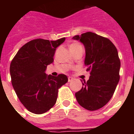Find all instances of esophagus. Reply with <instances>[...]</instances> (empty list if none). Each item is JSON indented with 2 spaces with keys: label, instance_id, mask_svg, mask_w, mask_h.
Instances as JSON below:
<instances>
[{
  "label": "esophagus",
  "instance_id": "obj_1",
  "mask_svg": "<svg viewBox=\"0 0 134 134\" xmlns=\"http://www.w3.org/2000/svg\"><path fill=\"white\" fill-rule=\"evenodd\" d=\"M73 80H74V79L72 77H68V82H72Z\"/></svg>",
  "mask_w": 134,
  "mask_h": 134
}]
</instances>
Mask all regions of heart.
<instances>
[{"label":"heart","mask_w":134,"mask_h":134,"mask_svg":"<svg viewBox=\"0 0 134 134\" xmlns=\"http://www.w3.org/2000/svg\"><path fill=\"white\" fill-rule=\"evenodd\" d=\"M82 47L80 45V43H78V42H74V43H72L70 46V49L71 52L77 50L79 49H82Z\"/></svg>","instance_id":"heart-1"}]
</instances>
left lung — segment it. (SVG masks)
Masks as SVG:
<instances>
[{"instance_id": "obj_1", "label": "left lung", "mask_w": 134, "mask_h": 134, "mask_svg": "<svg viewBox=\"0 0 134 134\" xmlns=\"http://www.w3.org/2000/svg\"><path fill=\"white\" fill-rule=\"evenodd\" d=\"M72 39L85 46V64L91 74L75 93L76 100L86 109H99L109 101L119 82L121 62L117 48L108 38L93 32L75 35Z\"/></svg>"}]
</instances>
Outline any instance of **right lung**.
<instances>
[{"label":"right lung","instance_id":"1","mask_svg":"<svg viewBox=\"0 0 134 134\" xmlns=\"http://www.w3.org/2000/svg\"><path fill=\"white\" fill-rule=\"evenodd\" d=\"M65 40H31L22 46L12 60V85L21 103L31 113L42 114L54 107L58 89L68 82L65 74L53 76L45 72L47 66L54 62L56 48Z\"/></svg>","mask_w":134,"mask_h":134}]
</instances>
